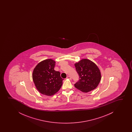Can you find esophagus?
I'll return each mask as SVG.
<instances>
[{"label": "esophagus", "mask_w": 132, "mask_h": 132, "mask_svg": "<svg viewBox=\"0 0 132 132\" xmlns=\"http://www.w3.org/2000/svg\"><path fill=\"white\" fill-rule=\"evenodd\" d=\"M67 79H69L71 80L72 78L70 76H67Z\"/></svg>", "instance_id": "esophagus-1"}]
</instances>
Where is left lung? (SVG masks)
<instances>
[{
  "label": "left lung",
  "mask_w": 132,
  "mask_h": 132,
  "mask_svg": "<svg viewBox=\"0 0 132 132\" xmlns=\"http://www.w3.org/2000/svg\"><path fill=\"white\" fill-rule=\"evenodd\" d=\"M79 80L74 86L82 92H90L96 89L101 80V73L97 66L88 59H82L74 64Z\"/></svg>",
  "instance_id": "left-lung-1"
}]
</instances>
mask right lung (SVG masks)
Returning a JSON list of instances; mask_svg holds the SVG:
<instances>
[{"label": "right lung", "mask_w": 132, "mask_h": 132, "mask_svg": "<svg viewBox=\"0 0 132 132\" xmlns=\"http://www.w3.org/2000/svg\"><path fill=\"white\" fill-rule=\"evenodd\" d=\"M55 62L47 59L40 62L33 70V81L39 92L46 96L54 95L60 90L63 79L54 70Z\"/></svg>", "instance_id": "add662e5"}]
</instances>
